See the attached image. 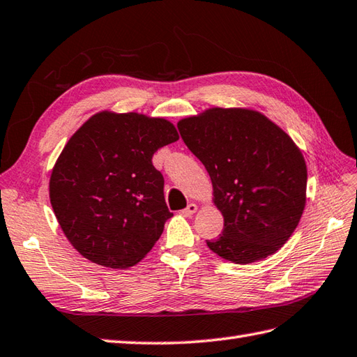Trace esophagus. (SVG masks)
Here are the masks:
<instances>
[{
	"instance_id": "obj_1",
	"label": "esophagus",
	"mask_w": 357,
	"mask_h": 357,
	"mask_svg": "<svg viewBox=\"0 0 357 357\" xmlns=\"http://www.w3.org/2000/svg\"><path fill=\"white\" fill-rule=\"evenodd\" d=\"M195 212H197V204L195 203H189L186 208L181 211V213H183L185 217H192Z\"/></svg>"
}]
</instances>
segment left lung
<instances>
[{"label": "left lung", "instance_id": "obj_1", "mask_svg": "<svg viewBox=\"0 0 357 357\" xmlns=\"http://www.w3.org/2000/svg\"><path fill=\"white\" fill-rule=\"evenodd\" d=\"M186 146L209 172L225 227L206 240L217 255L255 263L282 248L305 206L303 153L278 125L253 109L211 108L177 123Z\"/></svg>", "mask_w": 357, "mask_h": 357}]
</instances>
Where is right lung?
<instances>
[{
  "instance_id": "right-lung-1",
  "label": "right lung",
  "mask_w": 357,
  "mask_h": 357,
  "mask_svg": "<svg viewBox=\"0 0 357 357\" xmlns=\"http://www.w3.org/2000/svg\"><path fill=\"white\" fill-rule=\"evenodd\" d=\"M178 140L166 119L102 112L62 149L50 177V203L71 245L99 266L126 268L144 258L172 217L158 148Z\"/></svg>"
}]
</instances>
